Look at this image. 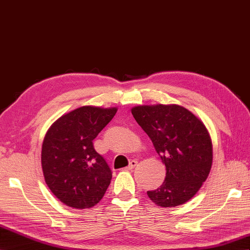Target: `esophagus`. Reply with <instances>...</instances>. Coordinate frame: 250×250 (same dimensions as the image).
<instances>
[{
    "label": "esophagus",
    "instance_id": "34e87169",
    "mask_svg": "<svg viewBox=\"0 0 250 250\" xmlns=\"http://www.w3.org/2000/svg\"><path fill=\"white\" fill-rule=\"evenodd\" d=\"M138 165V161H131L130 162V163H129V165H128L126 168H125V169H127V170H131V169H133V168L134 167H136Z\"/></svg>",
    "mask_w": 250,
    "mask_h": 250
}]
</instances>
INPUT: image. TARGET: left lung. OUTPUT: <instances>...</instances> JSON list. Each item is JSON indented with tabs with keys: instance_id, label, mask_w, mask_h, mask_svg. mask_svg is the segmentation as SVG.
<instances>
[{
	"instance_id": "obj_1",
	"label": "left lung",
	"mask_w": 250,
	"mask_h": 250,
	"mask_svg": "<svg viewBox=\"0 0 250 250\" xmlns=\"http://www.w3.org/2000/svg\"><path fill=\"white\" fill-rule=\"evenodd\" d=\"M131 113L166 167L163 184L147 191L148 197L161 207L186 203L211 169L212 143L207 128L191 111L175 104L136 106Z\"/></svg>"
}]
</instances>
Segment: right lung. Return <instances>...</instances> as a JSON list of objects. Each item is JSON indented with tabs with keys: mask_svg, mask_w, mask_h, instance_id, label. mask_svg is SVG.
Wrapping results in <instances>:
<instances>
[{
	"mask_svg": "<svg viewBox=\"0 0 250 250\" xmlns=\"http://www.w3.org/2000/svg\"><path fill=\"white\" fill-rule=\"evenodd\" d=\"M117 110L116 107H80L59 118L47 130L41 154L44 179L65 205L90 208L104 197L112 172L92 141Z\"/></svg>",
	"mask_w": 250,
	"mask_h": 250,
	"instance_id": "right-lung-1",
	"label": "right lung"
}]
</instances>
